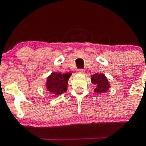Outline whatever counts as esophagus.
<instances>
[{
    "mask_svg": "<svg viewBox=\"0 0 146 146\" xmlns=\"http://www.w3.org/2000/svg\"><path fill=\"white\" fill-rule=\"evenodd\" d=\"M84 73L85 70L83 69H78L77 70V73H78V74H84Z\"/></svg>",
    "mask_w": 146,
    "mask_h": 146,
    "instance_id": "obj_1",
    "label": "esophagus"
}]
</instances>
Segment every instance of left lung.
Listing matches in <instances>:
<instances>
[{
  "instance_id": "1",
  "label": "left lung",
  "mask_w": 146,
  "mask_h": 146,
  "mask_svg": "<svg viewBox=\"0 0 146 146\" xmlns=\"http://www.w3.org/2000/svg\"><path fill=\"white\" fill-rule=\"evenodd\" d=\"M90 80L91 83L96 86L94 92L96 93H106L111 88L108 80L103 73H95L92 75Z\"/></svg>"
}]
</instances>
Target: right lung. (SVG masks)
<instances>
[{
	"instance_id": "add662e5",
	"label": "right lung",
	"mask_w": 146,
	"mask_h": 146,
	"mask_svg": "<svg viewBox=\"0 0 146 146\" xmlns=\"http://www.w3.org/2000/svg\"><path fill=\"white\" fill-rule=\"evenodd\" d=\"M72 75L71 73H61L53 72L47 78L45 88L49 92L53 97H57L67 90L69 78Z\"/></svg>"
}]
</instances>
